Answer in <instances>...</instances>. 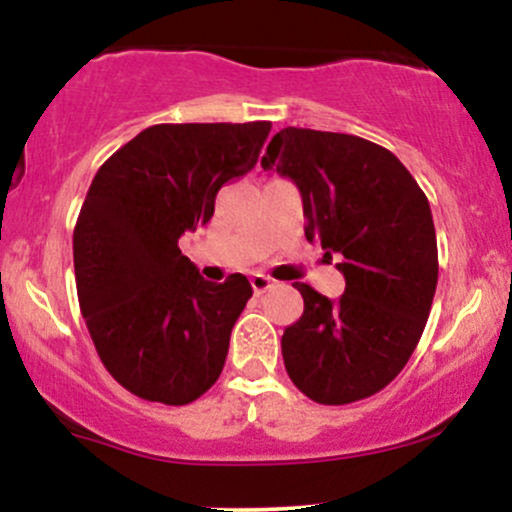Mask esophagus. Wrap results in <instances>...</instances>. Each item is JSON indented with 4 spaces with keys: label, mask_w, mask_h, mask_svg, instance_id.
I'll return each instance as SVG.
<instances>
[{
    "label": "esophagus",
    "mask_w": 512,
    "mask_h": 512,
    "mask_svg": "<svg viewBox=\"0 0 512 512\" xmlns=\"http://www.w3.org/2000/svg\"><path fill=\"white\" fill-rule=\"evenodd\" d=\"M250 284H252V289H255L257 294H262V292H267V289H272L274 287V279L272 277H267V274H252L250 277Z\"/></svg>",
    "instance_id": "esophagus-1"
}]
</instances>
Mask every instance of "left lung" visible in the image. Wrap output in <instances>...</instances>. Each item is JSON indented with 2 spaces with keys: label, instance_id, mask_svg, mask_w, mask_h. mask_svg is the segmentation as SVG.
Returning a JSON list of instances; mask_svg holds the SVG:
<instances>
[{
  "label": "left lung",
  "instance_id": "left-lung-1",
  "mask_svg": "<svg viewBox=\"0 0 512 512\" xmlns=\"http://www.w3.org/2000/svg\"><path fill=\"white\" fill-rule=\"evenodd\" d=\"M262 166L297 184L306 240L338 252L346 277L338 301L294 284L304 314L284 328V368L319 405L365 400L400 375L427 326L439 277L427 196L395 154L355 134L284 127Z\"/></svg>",
  "mask_w": 512,
  "mask_h": 512
}]
</instances>
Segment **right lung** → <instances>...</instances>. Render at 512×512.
Instances as JSON below:
<instances>
[{"label":"right lung","instance_id":"add662e5","mask_svg":"<svg viewBox=\"0 0 512 512\" xmlns=\"http://www.w3.org/2000/svg\"><path fill=\"white\" fill-rule=\"evenodd\" d=\"M272 122L154 125L95 174L73 230L80 311L102 365L132 395L188 405L211 390L252 297L245 274L206 282L179 238L257 164Z\"/></svg>","mask_w":512,"mask_h":512}]
</instances>
